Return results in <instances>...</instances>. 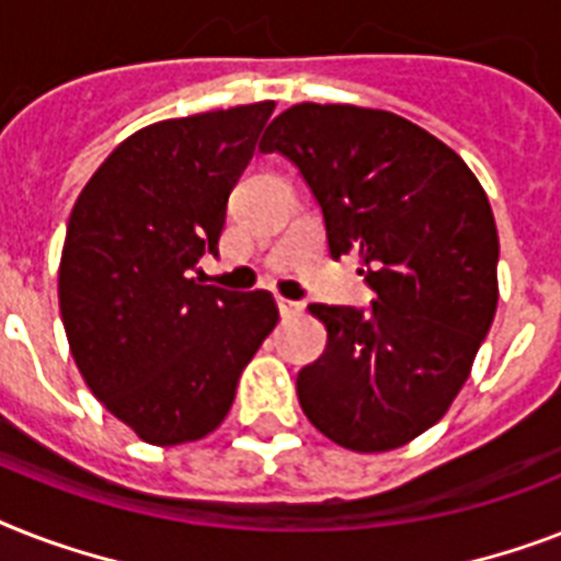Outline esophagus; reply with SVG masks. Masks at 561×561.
I'll use <instances>...</instances> for the list:
<instances>
[{
    "mask_svg": "<svg viewBox=\"0 0 561 561\" xmlns=\"http://www.w3.org/2000/svg\"><path fill=\"white\" fill-rule=\"evenodd\" d=\"M276 306H279V314H282V317H297V314H302V302H294V299H288V297H279V299H276Z\"/></svg>",
    "mask_w": 561,
    "mask_h": 561,
    "instance_id": "obj_1",
    "label": "esophagus"
}]
</instances>
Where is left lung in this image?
Masks as SVG:
<instances>
[{"label":"left lung","mask_w":561,"mask_h":561,"mask_svg":"<svg viewBox=\"0 0 561 561\" xmlns=\"http://www.w3.org/2000/svg\"><path fill=\"white\" fill-rule=\"evenodd\" d=\"M259 148L297 165L332 259L358 255L375 290L367 314L308 306L329 343L297 378L302 413L350 451L401 448L448 413L495 320L486 192L460 153L387 110L294 104Z\"/></svg>","instance_id":"obj_1"}]
</instances>
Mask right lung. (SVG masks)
<instances>
[{
  "label": "right lung",
  "instance_id": "add662e5",
  "mask_svg": "<svg viewBox=\"0 0 561 561\" xmlns=\"http://www.w3.org/2000/svg\"><path fill=\"white\" fill-rule=\"evenodd\" d=\"M273 101L165 118L101 162L66 227L57 299L78 373L142 443L183 445L227 419L238 378L279 323L267 290L211 288L232 186Z\"/></svg>",
  "mask_w": 561,
  "mask_h": 561
}]
</instances>
